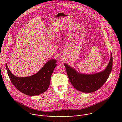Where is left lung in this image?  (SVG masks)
Masks as SVG:
<instances>
[{
  "label": "left lung",
  "instance_id": "obj_1",
  "mask_svg": "<svg viewBox=\"0 0 122 122\" xmlns=\"http://www.w3.org/2000/svg\"><path fill=\"white\" fill-rule=\"evenodd\" d=\"M70 82L76 90L86 93L95 92L102 87L108 78L113 65V57L111 58L106 69L103 71L91 75L77 73L75 69L64 64Z\"/></svg>",
  "mask_w": 122,
  "mask_h": 122
}]
</instances>
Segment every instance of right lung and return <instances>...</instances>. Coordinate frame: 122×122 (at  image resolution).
I'll return each mask as SVG.
<instances>
[{
	"mask_svg": "<svg viewBox=\"0 0 122 122\" xmlns=\"http://www.w3.org/2000/svg\"><path fill=\"white\" fill-rule=\"evenodd\" d=\"M56 60L49 61L35 75L25 77H17L11 73L6 64L8 76L13 84L21 92L29 96L40 94L49 86L53 71L57 65Z\"/></svg>",
	"mask_w": 122,
	"mask_h": 122,
	"instance_id": "add662e5",
	"label": "right lung"
}]
</instances>
